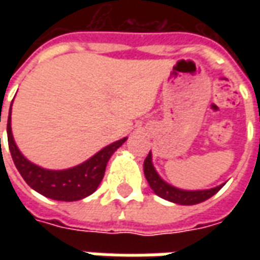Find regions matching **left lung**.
<instances>
[{
    "mask_svg": "<svg viewBox=\"0 0 260 260\" xmlns=\"http://www.w3.org/2000/svg\"><path fill=\"white\" fill-rule=\"evenodd\" d=\"M143 171H145V177H146L149 185H150V188H152L156 195L163 198V199H167L170 202L178 203V205H196V203L205 202L209 198H212L214 193H217L224 185L223 184V185L216 186V188H212V189H206V191H182V189L174 188V186L169 185L167 182H164L158 177L156 170L153 167L152 154L150 153L145 158Z\"/></svg>",
    "mask_w": 260,
    "mask_h": 260,
    "instance_id": "left-lung-1",
    "label": "left lung"
}]
</instances>
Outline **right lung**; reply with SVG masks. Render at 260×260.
I'll list each match as a JSON object with an SVG mask.
<instances>
[{
  "instance_id": "1",
  "label": "right lung",
  "mask_w": 260,
  "mask_h": 260,
  "mask_svg": "<svg viewBox=\"0 0 260 260\" xmlns=\"http://www.w3.org/2000/svg\"><path fill=\"white\" fill-rule=\"evenodd\" d=\"M7 134L12 160L26 184L46 198L62 202L79 201L96 191L104 177L108 158L126 141V138H124L121 141L114 142L96 153L87 161L76 166L74 169L53 171L42 169L22 156L19 149L15 145L11 131V113L8 115Z\"/></svg>"
}]
</instances>
